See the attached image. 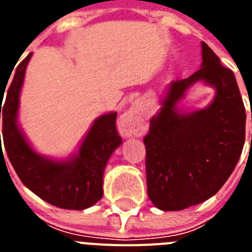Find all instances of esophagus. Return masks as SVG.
I'll return each instance as SVG.
<instances>
[{
	"label": "esophagus",
	"mask_w": 252,
	"mask_h": 252,
	"mask_svg": "<svg viewBox=\"0 0 252 252\" xmlns=\"http://www.w3.org/2000/svg\"><path fill=\"white\" fill-rule=\"evenodd\" d=\"M142 126H144V117L136 107L128 110L120 121V127L125 136H137L141 132Z\"/></svg>",
	"instance_id": "obj_1"
}]
</instances>
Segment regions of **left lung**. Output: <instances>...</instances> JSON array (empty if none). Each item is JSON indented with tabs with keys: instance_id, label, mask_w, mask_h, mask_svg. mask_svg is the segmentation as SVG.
I'll use <instances>...</instances> for the list:
<instances>
[{
	"instance_id": "8db88e82",
	"label": "left lung",
	"mask_w": 252,
	"mask_h": 252,
	"mask_svg": "<svg viewBox=\"0 0 252 252\" xmlns=\"http://www.w3.org/2000/svg\"><path fill=\"white\" fill-rule=\"evenodd\" d=\"M202 59L194 74L171 82L144 137L148 195L161 211H182L215 195L244 149L246 113L235 74L203 41ZM199 80L216 88L213 103L182 114L176 103Z\"/></svg>"
}]
</instances>
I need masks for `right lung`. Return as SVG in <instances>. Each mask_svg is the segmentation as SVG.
I'll list each match as a JSON object with an SVG mask.
<instances>
[{
	"label": "right lung",
	"mask_w": 252,
	"mask_h": 252,
	"mask_svg": "<svg viewBox=\"0 0 252 252\" xmlns=\"http://www.w3.org/2000/svg\"><path fill=\"white\" fill-rule=\"evenodd\" d=\"M31 55L32 53L22 60L12 74L3 106L4 93H0L4 150L22 183L37 197L59 208L86 209L97 203L103 195L104 168L122 142L116 130L117 113H106L95 119L78 154L72 159L51 160L39 155L17 125L20 92ZM0 146L2 149V144ZM1 154L3 155L2 150Z\"/></svg>",
	"instance_id": "add662e5"
}]
</instances>
